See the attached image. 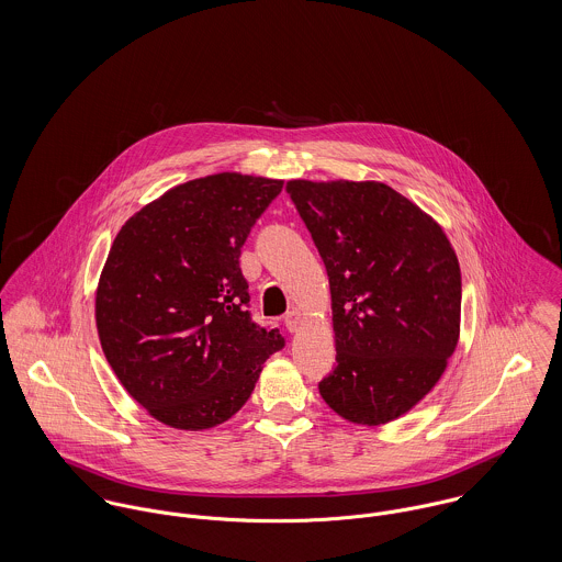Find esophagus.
<instances>
[{"instance_id": "1", "label": "esophagus", "mask_w": 562, "mask_h": 562, "mask_svg": "<svg viewBox=\"0 0 562 562\" xmlns=\"http://www.w3.org/2000/svg\"><path fill=\"white\" fill-rule=\"evenodd\" d=\"M299 324H301V314L292 310V312L285 316V326H288L290 333H296V330H299Z\"/></svg>"}]
</instances>
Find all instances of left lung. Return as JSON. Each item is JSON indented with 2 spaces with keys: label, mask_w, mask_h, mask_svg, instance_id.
Masks as SVG:
<instances>
[{
  "label": "left lung",
  "mask_w": 562,
  "mask_h": 562,
  "mask_svg": "<svg viewBox=\"0 0 562 562\" xmlns=\"http://www.w3.org/2000/svg\"><path fill=\"white\" fill-rule=\"evenodd\" d=\"M326 266L337 366L321 396L381 426L441 379L461 330V268L443 229L379 181L285 186Z\"/></svg>",
  "instance_id": "8db88e82"
}]
</instances>
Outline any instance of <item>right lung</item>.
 Here are the masks:
<instances>
[{
    "label": "right lung",
    "mask_w": 562,
    "mask_h": 562,
    "mask_svg": "<svg viewBox=\"0 0 562 562\" xmlns=\"http://www.w3.org/2000/svg\"><path fill=\"white\" fill-rule=\"evenodd\" d=\"M281 179L218 172L170 188L116 234L94 318L127 394L161 424L203 430L250 398L285 346L248 312L241 246Z\"/></svg>",
    "instance_id": "1"
}]
</instances>
